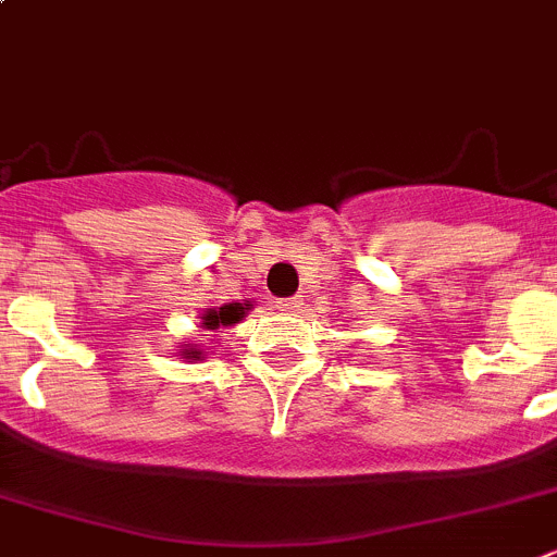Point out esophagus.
Returning a JSON list of instances; mask_svg holds the SVG:
<instances>
[{
	"label": "esophagus",
	"mask_w": 557,
	"mask_h": 557,
	"mask_svg": "<svg viewBox=\"0 0 557 557\" xmlns=\"http://www.w3.org/2000/svg\"><path fill=\"white\" fill-rule=\"evenodd\" d=\"M277 310H283V313H296V310L302 308V302L299 299H280L277 305H274Z\"/></svg>",
	"instance_id": "obj_1"
}]
</instances>
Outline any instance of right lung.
Wrapping results in <instances>:
<instances>
[{
	"instance_id": "obj_1",
	"label": "right lung",
	"mask_w": 557,
	"mask_h": 557,
	"mask_svg": "<svg viewBox=\"0 0 557 557\" xmlns=\"http://www.w3.org/2000/svg\"><path fill=\"white\" fill-rule=\"evenodd\" d=\"M249 310H252V302H247V299H244V302H225L222 308H206L202 310V315H197V319H200L202 332H220V330H227V326H236L238 321L249 313ZM208 349H211V346H208ZM175 355L186 362H191V360L200 362V360H206L208 351L202 349L197 341H186V343H181Z\"/></svg>"
}]
</instances>
